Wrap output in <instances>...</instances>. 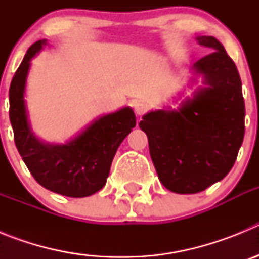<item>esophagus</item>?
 Returning <instances> with one entry per match:
<instances>
[{"label": "esophagus", "instance_id": "obj_1", "mask_svg": "<svg viewBox=\"0 0 259 259\" xmlns=\"http://www.w3.org/2000/svg\"><path fill=\"white\" fill-rule=\"evenodd\" d=\"M134 109H135V113L137 114V115H143V114H145L146 111H148V105L144 104V102H136V104L134 105Z\"/></svg>", "mask_w": 259, "mask_h": 259}]
</instances>
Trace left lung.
Returning a JSON list of instances; mask_svg holds the SVG:
<instances>
[{"label":"left lung","mask_w":259,"mask_h":259,"mask_svg":"<svg viewBox=\"0 0 259 259\" xmlns=\"http://www.w3.org/2000/svg\"><path fill=\"white\" fill-rule=\"evenodd\" d=\"M212 50L193 67L206 80L179 110H157L139 123L148 136L158 178L168 191H205L230 172L245 134V104L235 62L212 36L197 37Z\"/></svg>","instance_id":"obj_1"}]
</instances>
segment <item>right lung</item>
Wrapping results in <instances>:
<instances>
[{
    "mask_svg": "<svg viewBox=\"0 0 259 259\" xmlns=\"http://www.w3.org/2000/svg\"><path fill=\"white\" fill-rule=\"evenodd\" d=\"M44 44L45 40H38L29 47L11 80L9 115L14 141L38 184L67 197H87L106 184L116 149L136 125V118L132 109L124 107L97 119L65 145L38 141L29 130L23 95L29 61Z\"/></svg>",
    "mask_w": 259,
    "mask_h": 259,
    "instance_id": "obj_1",
    "label": "right lung"
}]
</instances>
